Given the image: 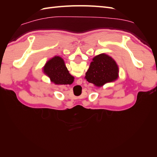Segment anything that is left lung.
<instances>
[{
	"mask_svg": "<svg viewBox=\"0 0 157 157\" xmlns=\"http://www.w3.org/2000/svg\"><path fill=\"white\" fill-rule=\"evenodd\" d=\"M92 61L85 76L88 82L101 87L118 78V67L111 57L101 54L94 57Z\"/></svg>",
	"mask_w": 157,
	"mask_h": 157,
	"instance_id": "obj_1",
	"label": "left lung"
}]
</instances>
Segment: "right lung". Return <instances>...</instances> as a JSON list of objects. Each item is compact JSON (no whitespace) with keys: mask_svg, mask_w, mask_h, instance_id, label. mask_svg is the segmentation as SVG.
<instances>
[{"mask_svg":"<svg viewBox=\"0 0 157 157\" xmlns=\"http://www.w3.org/2000/svg\"><path fill=\"white\" fill-rule=\"evenodd\" d=\"M43 71L51 81L56 84H70L74 80V77L69 73L63 59L59 56H55L48 61L44 66Z\"/></svg>","mask_w":157,"mask_h":157,"instance_id":"right-lung-1","label":"right lung"}]
</instances>
